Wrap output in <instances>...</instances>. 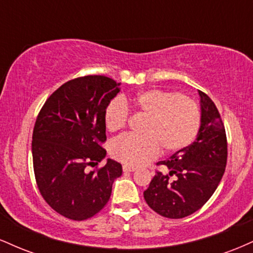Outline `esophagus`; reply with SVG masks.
<instances>
[{
	"label": "esophagus",
	"instance_id": "esophagus-1",
	"mask_svg": "<svg viewBox=\"0 0 253 253\" xmlns=\"http://www.w3.org/2000/svg\"><path fill=\"white\" fill-rule=\"evenodd\" d=\"M124 172H133L135 170L134 167H130V165H124L123 167Z\"/></svg>",
	"mask_w": 253,
	"mask_h": 253
}]
</instances>
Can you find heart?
<instances>
[{
  "label": "heart",
  "instance_id": "heart-1",
  "mask_svg": "<svg viewBox=\"0 0 253 253\" xmlns=\"http://www.w3.org/2000/svg\"><path fill=\"white\" fill-rule=\"evenodd\" d=\"M128 108L146 115L141 128L144 135L118 136L112 141L110 153L132 167L153 161L162 146L168 152L185 149L193 143L201 124L199 106L193 98L152 88L110 101L104 110V125L109 132L126 126Z\"/></svg>",
  "mask_w": 253,
  "mask_h": 253
}]
</instances>
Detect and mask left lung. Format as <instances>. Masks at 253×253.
I'll use <instances>...</instances> for the list:
<instances>
[{"instance_id":"8db88e82","label":"left lung","mask_w":253,"mask_h":253,"mask_svg":"<svg viewBox=\"0 0 253 253\" xmlns=\"http://www.w3.org/2000/svg\"><path fill=\"white\" fill-rule=\"evenodd\" d=\"M201 125L193 144L159 162L169 172L157 171L144 199L164 217L182 219L205 205L221 181L227 162V139L219 110L200 91Z\"/></svg>"}]
</instances>
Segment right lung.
Masks as SVG:
<instances>
[{"mask_svg":"<svg viewBox=\"0 0 253 253\" xmlns=\"http://www.w3.org/2000/svg\"><path fill=\"white\" fill-rule=\"evenodd\" d=\"M106 76H84L59 86L38 115L32 156L36 181L48 206L68 219L82 221L108 202L113 183L123 173L120 163L88 172L106 157L104 110L120 91Z\"/></svg>","mask_w":253,"mask_h":253,"instance_id":"add662e5","label":"right lung"}]
</instances>
